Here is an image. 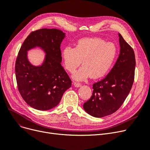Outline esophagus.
Here are the masks:
<instances>
[{
    "label": "esophagus",
    "instance_id": "1",
    "mask_svg": "<svg viewBox=\"0 0 150 150\" xmlns=\"http://www.w3.org/2000/svg\"><path fill=\"white\" fill-rule=\"evenodd\" d=\"M74 86L76 88H79L81 86V83H79V82H74Z\"/></svg>",
    "mask_w": 150,
    "mask_h": 150
}]
</instances>
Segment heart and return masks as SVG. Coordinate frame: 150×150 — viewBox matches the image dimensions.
Segmentation results:
<instances>
[{
  "instance_id": "b5f03b06",
  "label": "heart",
  "mask_w": 150,
  "mask_h": 150,
  "mask_svg": "<svg viewBox=\"0 0 150 150\" xmlns=\"http://www.w3.org/2000/svg\"><path fill=\"white\" fill-rule=\"evenodd\" d=\"M116 54V48L113 43L96 37L81 38L74 48L67 47L62 51L65 67L70 73L79 66L81 60L82 66L72 75L76 80L104 75L112 66Z\"/></svg>"
}]
</instances>
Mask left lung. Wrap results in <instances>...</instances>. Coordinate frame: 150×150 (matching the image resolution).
Masks as SVG:
<instances>
[{"label":"left lung","instance_id":"8db88e82","mask_svg":"<svg viewBox=\"0 0 150 150\" xmlns=\"http://www.w3.org/2000/svg\"><path fill=\"white\" fill-rule=\"evenodd\" d=\"M120 53L113 67L100 81L93 84L91 98L83 104L85 111L96 118L115 113L125 102L134 80L135 58L132 47L119 33Z\"/></svg>","mask_w":150,"mask_h":150}]
</instances>
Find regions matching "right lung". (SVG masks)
I'll use <instances>...</instances> for the list:
<instances>
[{
	"label": "right lung",
	"instance_id": "right-lung-1",
	"mask_svg": "<svg viewBox=\"0 0 150 150\" xmlns=\"http://www.w3.org/2000/svg\"><path fill=\"white\" fill-rule=\"evenodd\" d=\"M66 34L57 29H41L25 39L15 64L19 92L29 106L38 110H48L57 106L71 81L61 66V44ZM40 47L46 54L41 66L32 65L27 51Z\"/></svg>",
	"mask_w": 150,
	"mask_h": 150
}]
</instances>
